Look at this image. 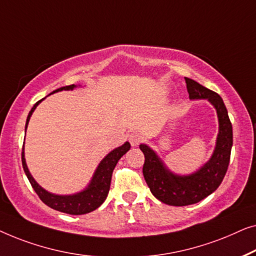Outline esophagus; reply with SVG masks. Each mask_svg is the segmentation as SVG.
<instances>
[{
    "label": "esophagus",
    "instance_id": "obj_1",
    "mask_svg": "<svg viewBox=\"0 0 256 256\" xmlns=\"http://www.w3.org/2000/svg\"><path fill=\"white\" fill-rule=\"evenodd\" d=\"M128 142L133 147L138 146L140 142H142V136H140L139 134H136V133H131V134L128 136Z\"/></svg>",
    "mask_w": 256,
    "mask_h": 256
}]
</instances>
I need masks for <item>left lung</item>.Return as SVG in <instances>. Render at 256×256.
<instances>
[{
	"label": "left lung",
	"instance_id": "obj_1",
	"mask_svg": "<svg viewBox=\"0 0 256 256\" xmlns=\"http://www.w3.org/2000/svg\"><path fill=\"white\" fill-rule=\"evenodd\" d=\"M184 78L190 100H206L214 106L217 111L219 131L210 159L196 172L186 175L172 172L150 146L139 145L145 156L142 174L150 192L162 203L172 206L198 203L217 190L228 172L233 145L232 124L222 97L198 82Z\"/></svg>",
	"mask_w": 256,
	"mask_h": 256
}]
</instances>
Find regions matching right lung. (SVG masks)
<instances>
[{
  "instance_id": "1",
  "label": "right lung",
  "mask_w": 256,
  "mask_h": 256,
  "mask_svg": "<svg viewBox=\"0 0 256 256\" xmlns=\"http://www.w3.org/2000/svg\"><path fill=\"white\" fill-rule=\"evenodd\" d=\"M76 87L78 86L75 84L66 86V87H61L59 89H56V90L51 94L62 90H73V89ZM51 94H50V95H51ZM45 98L46 97H44V98L40 100H38L31 109L30 112H28V116L26 118V124H25V132H26L28 120H30L36 108H37L38 104ZM130 148H131V145H130L128 142H126L122 146L111 150L110 153H108L106 156L103 158V160L98 164V166H97L96 170L94 172L89 184L86 186L84 190H81V192H78L76 194H73V195H56V194L48 192V190H45L42 186L38 184L37 181L32 178L31 172L28 170L26 166L24 145L23 150H22V164H23L25 175L28 176L32 188H34V192H37L39 198L44 202L48 206L68 214H84L96 210V208H100V205L103 204V202L106 200L110 190L111 176H112L114 169L116 167L118 160H120Z\"/></svg>"
}]
</instances>
